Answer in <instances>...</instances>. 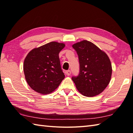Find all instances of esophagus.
Masks as SVG:
<instances>
[{
    "label": "esophagus",
    "mask_w": 133,
    "mask_h": 133,
    "mask_svg": "<svg viewBox=\"0 0 133 133\" xmlns=\"http://www.w3.org/2000/svg\"><path fill=\"white\" fill-rule=\"evenodd\" d=\"M65 73H66V74L68 75H70V74H71V71H70V70H68L66 71Z\"/></svg>",
    "instance_id": "34e87169"
}]
</instances>
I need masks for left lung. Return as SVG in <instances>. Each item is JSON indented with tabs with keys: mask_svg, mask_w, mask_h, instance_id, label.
<instances>
[{
	"mask_svg": "<svg viewBox=\"0 0 133 133\" xmlns=\"http://www.w3.org/2000/svg\"><path fill=\"white\" fill-rule=\"evenodd\" d=\"M78 55L79 73L72 76L78 91L84 96L97 95L110 82L112 68L110 60L105 52L95 44L83 41L72 46Z\"/></svg>",
	"mask_w": 133,
	"mask_h": 133,
	"instance_id": "8db88e82",
	"label": "left lung"
}]
</instances>
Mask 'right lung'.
<instances>
[{"instance_id":"1","label":"right lung","mask_w":133,"mask_h":133,"mask_svg":"<svg viewBox=\"0 0 133 133\" xmlns=\"http://www.w3.org/2000/svg\"><path fill=\"white\" fill-rule=\"evenodd\" d=\"M65 44L55 42L31 50L24 62L26 82L32 89L42 94L54 91L65 78L59 53Z\"/></svg>"}]
</instances>
